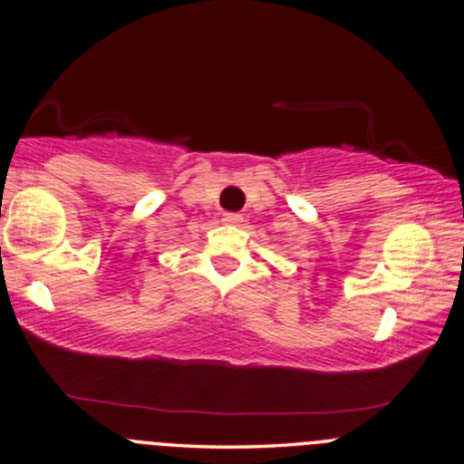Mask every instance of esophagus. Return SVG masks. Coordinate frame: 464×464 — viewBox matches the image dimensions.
Segmentation results:
<instances>
[{
  "label": "esophagus",
  "mask_w": 464,
  "mask_h": 464,
  "mask_svg": "<svg viewBox=\"0 0 464 464\" xmlns=\"http://www.w3.org/2000/svg\"><path fill=\"white\" fill-rule=\"evenodd\" d=\"M222 222H225V225H239V222H242V216H239V214H225V216H222Z\"/></svg>",
  "instance_id": "1"
}]
</instances>
